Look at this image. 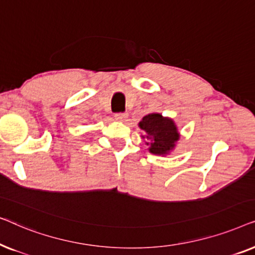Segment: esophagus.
<instances>
[{"label": "esophagus", "instance_id": "esophagus-1", "mask_svg": "<svg viewBox=\"0 0 255 255\" xmlns=\"http://www.w3.org/2000/svg\"><path fill=\"white\" fill-rule=\"evenodd\" d=\"M128 113H117V114H115V118H116L118 122H125V121L128 120Z\"/></svg>", "mask_w": 255, "mask_h": 255}]
</instances>
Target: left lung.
Instances as JSON below:
<instances>
[{"instance_id":"left-lung-1","label":"left lung","mask_w":255,"mask_h":255,"mask_svg":"<svg viewBox=\"0 0 255 255\" xmlns=\"http://www.w3.org/2000/svg\"><path fill=\"white\" fill-rule=\"evenodd\" d=\"M139 128L146 132V145L153 154L166 155L175 147L180 133L173 120L162 117L160 114H148L142 117Z\"/></svg>"}]
</instances>
